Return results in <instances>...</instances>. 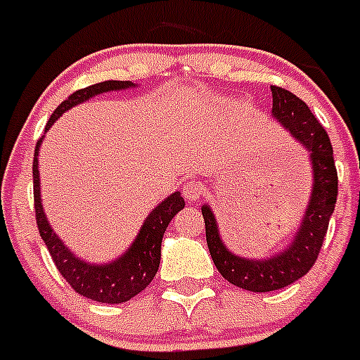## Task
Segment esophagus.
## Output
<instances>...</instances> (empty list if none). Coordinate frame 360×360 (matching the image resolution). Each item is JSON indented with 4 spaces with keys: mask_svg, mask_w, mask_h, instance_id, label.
<instances>
[{
    "mask_svg": "<svg viewBox=\"0 0 360 360\" xmlns=\"http://www.w3.org/2000/svg\"><path fill=\"white\" fill-rule=\"evenodd\" d=\"M182 193L187 200H196V198H200L202 193H204V186H202L198 180H187L182 186Z\"/></svg>",
    "mask_w": 360,
    "mask_h": 360,
    "instance_id": "34e87169",
    "label": "esophagus"
}]
</instances>
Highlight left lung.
Returning a JSON list of instances; mask_svg holds the SVG:
<instances>
[{
    "instance_id": "left-lung-1",
    "label": "left lung",
    "mask_w": 360,
    "mask_h": 360,
    "mask_svg": "<svg viewBox=\"0 0 360 360\" xmlns=\"http://www.w3.org/2000/svg\"><path fill=\"white\" fill-rule=\"evenodd\" d=\"M273 116L285 131L309 153L313 167V187L308 210L304 213L299 231L285 250L269 259H244L231 253L224 245L218 233L217 220L210 205H202L205 222V240L211 259L220 275L242 290L266 293L293 284L317 262L322 242L328 233V224L337 202V169H335L333 147L326 129L322 127L309 107L293 92L282 87H271Z\"/></svg>"
}]
</instances>
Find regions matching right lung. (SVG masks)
I'll return each mask as SVG.
<instances>
[{
  "mask_svg": "<svg viewBox=\"0 0 360 360\" xmlns=\"http://www.w3.org/2000/svg\"><path fill=\"white\" fill-rule=\"evenodd\" d=\"M134 87L133 82H118V79H107L101 84H94L91 87L79 89L72 92L65 101H61L58 109L49 118L45 131L60 118L70 107L78 105L89 98L109 91H122V89ZM39 138L34 150L32 180H34V210H36V222H38L39 236L47 245L52 260L56 264L58 271L69 282V285L76 293L84 295L87 299L103 304H120L136 297L143 291L150 281L155 278L160 266V250H162V238L167 229L169 222L174 214L182 210L186 202L180 193H173L167 196L162 204H158L146 218L142 229L134 238L127 251L122 257L109 264H89L70 253L69 248L58 238V235L49 226V220L43 213L41 196H39V171H38V153L41 146Z\"/></svg>",
  "mask_w": 360,
  "mask_h": 360,
  "instance_id": "right-lung-1",
  "label": "right lung"
}]
</instances>
